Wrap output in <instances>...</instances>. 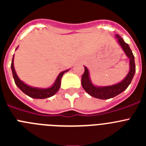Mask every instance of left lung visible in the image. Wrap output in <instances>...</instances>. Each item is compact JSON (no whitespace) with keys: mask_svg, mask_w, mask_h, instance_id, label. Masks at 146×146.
<instances>
[{"mask_svg":"<svg viewBox=\"0 0 146 146\" xmlns=\"http://www.w3.org/2000/svg\"><path fill=\"white\" fill-rule=\"evenodd\" d=\"M115 39L116 40L118 44L121 46V49L123 50L125 55L129 59V70L128 74L123 78L121 82L116 84L111 85V86H98L94 85L91 79L90 72L86 66L85 67V72L82 76L81 83L85 91L91 96L100 99H108L116 96L123 91H124L133 79L135 73V57L131 52V49L128 44L123 41V39L119 35L116 34L115 36Z\"/></svg>","mask_w":146,"mask_h":146,"instance_id":"1","label":"left lung"}]
</instances>
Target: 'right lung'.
Returning a JSON list of instances; mask_svg holds the SVG:
<instances>
[{"label": "right lung", "instance_id": "1", "mask_svg": "<svg viewBox=\"0 0 146 146\" xmlns=\"http://www.w3.org/2000/svg\"><path fill=\"white\" fill-rule=\"evenodd\" d=\"M17 48L18 47H17L16 50ZM14 56H15V55H13L11 68V71H12L13 77H14V80H15V84H16V86H17L24 94L28 95L30 97L33 98V99H46V98L51 97V96H52L53 95H55V94L58 91L59 88H60V83H61L60 80H61L62 77H63L64 73H66V72H67L69 70V69H67V70L63 71V72H60L58 75V77H56V79H55L53 84L51 86H50V87L45 88L33 87V86H29V85L25 83V82H23V81H22L17 76V74L16 73V71H15V66H14Z\"/></svg>", "mask_w": 146, "mask_h": 146}]
</instances>
